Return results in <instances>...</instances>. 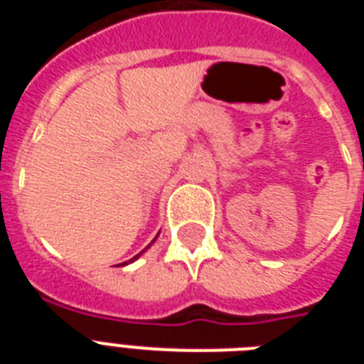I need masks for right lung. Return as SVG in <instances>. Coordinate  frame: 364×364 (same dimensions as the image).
Listing matches in <instances>:
<instances>
[{
    "label": "right lung",
    "instance_id": "add662e5",
    "mask_svg": "<svg viewBox=\"0 0 364 364\" xmlns=\"http://www.w3.org/2000/svg\"><path fill=\"white\" fill-rule=\"evenodd\" d=\"M154 240H156V238H154ZM154 240H153V242H154ZM141 253H143V251H141ZM141 253H139V255H141ZM139 255H136V257H132V259L128 260V262H134V260H136L137 257H139ZM122 264H126V262H122Z\"/></svg>",
    "mask_w": 364,
    "mask_h": 364
}]
</instances>
